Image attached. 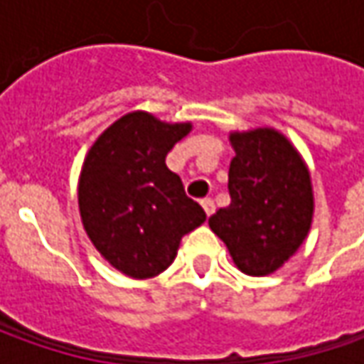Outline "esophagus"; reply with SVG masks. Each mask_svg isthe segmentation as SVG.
<instances>
[{"label": "esophagus", "instance_id": "34e87169", "mask_svg": "<svg viewBox=\"0 0 364 364\" xmlns=\"http://www.w3.org/2000/svg\"><path fill=\"white\" fill-rule=\"evenodd\" d=\"M203 208H204V213H206V217H210L213 213H215V200L213 198H204L203 203Z\"/></svg>", "mask_w": 364, "mask_h": 364}]
</instances>
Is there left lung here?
Listing matches in <instances>:
<instances>
[{
	"label": "left lung",
	"instance_id": "1",
	"mask_svg": "<svg viewBox=\"0 0 364 364\" xmlns=\"http://www.w3.org/2000/svg\"><path fill=\"white\" fill-rule=\"evenodd\" d=\"M231 204L208 225L247 275L277 272L308 237L314 194L306 164L286 135L272 127L232 132Z\"/></svg>",
	"mask_w": 364,
	"mask_h": 364
}]
</instances>
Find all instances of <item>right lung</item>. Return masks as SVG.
Segmentation results:
<instances>
[{"instance_id":"right-lung-1","label":"right lung","mask_w":364,"mask_h":364,"mask_svg":"<svg viewBox=\"0 0 364 364\" xmlns=\"http://www.w3.org/2000/svg\"><path fill=\"white\" fill-rule=\"evenodd\" d=\"M192 123H166L146 111L123 115L97 137L78 178L82 227L121 273L147 279L170 267L203 206L186 196L166 156Z\"/></svg>"}]
</instances>
